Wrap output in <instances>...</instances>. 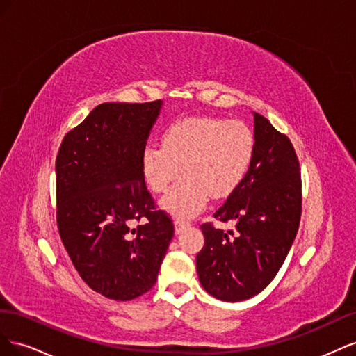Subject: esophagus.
<instances>
[{"label":"esophagus","mask_w":356,"mask_h":356,"mask_svg":"<svg viewBox=\"0 0 356 356\" xmlns=\"http://www.w3.org/2000/svg\"><path fill=\"white\" fill-rule=\"evenodd\" d=\"M190 222L188 221H182V220H177L175 221V233H181L186 227H188Z\"/></svg>","instance_id":"esophagus-1"}]
</instances>
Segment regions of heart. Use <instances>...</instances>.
<instances>
[{
    "instance_id": "1",
    "label": "heart",
    "mask_w": 356,
    "mask_h": 356,
    "mask_svg": "<svg viewBox=\"0 0 356 356\" xmlns=\"http://www.w3.org/2000/svg\"><path fill=\"white\" fill-rule=\"evenodd\" d=\"M255 136L241 120L221 117H186L169 123L160 145L147 144L139 156L143 179L172 217L186 220L204 209L209 196L225 197L238 188L251 169Z\"/></svg>"
}]
</instances>
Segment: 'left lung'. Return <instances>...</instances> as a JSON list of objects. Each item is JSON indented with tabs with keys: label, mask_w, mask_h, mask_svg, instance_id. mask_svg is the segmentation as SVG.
Returning a JSON list of instances; mask_svg holds the SVG:
<instances>
[{
	"label": "left lung",
	"mask_w": 356,
	"mask_h": 356,
	"mask_svg": "<svg viewBox=\"0 0 356 356\" xmlns=\"http://www.w3.org/2000/svg\"><path fill=\"white\" fill-rule=\"evenodd\" d=\"M255 154L242 184L213 213L236 232L200 225L204 245L197 275L207 293L222 301L257 296L284 264L301 217V174L296 149L261 114L254 113Z\"/></svg>",
	"instance_id": "8db88e82"
}]
</instances>
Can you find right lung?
<instances>
[{
  "label": "right lung",
  "instance_id": "obj_1",
  "mask_svg": "<svg viewBox=\"0 0 356 356\" xmlns=\"http://www.w3.org/2000/svg\"><path fill=\"white\" fill-rule=\"evenodd\" d=\"M161 102H105L70 131L56 157L58 229L83 281L118 301L152 289L174 238L139 168ZM147 218L135 229L130 222Z\"/></svg>",
  "mask_w": 356,
  "mask_h": 356
}]
</instances>
